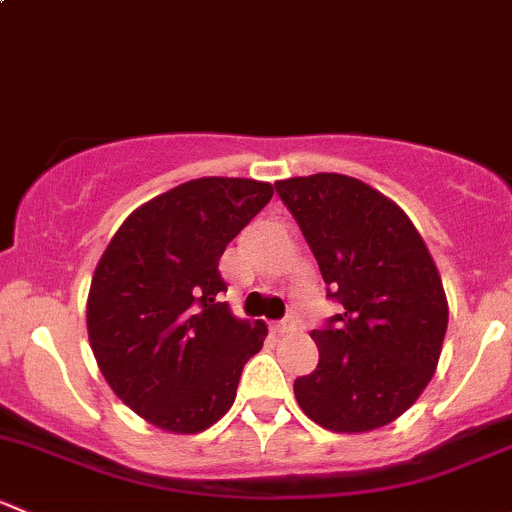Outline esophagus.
<instances>
[{"instance_id":"34e87169","label":"esophagus","mask_w":512,"mask_h":512,"mask_svg":"<svg viewBox=\"0 0 512 512\" xmlns=\"http://www.w3.org/2000/svg\"><path fill=\"white\" fill-rule=\"evenodd\" d=\"M272 329H275L277 334H289V332H294V329H297V322H294L292 317H287V319H282V322L272 324Z\"/></svg>"}]
</instances>
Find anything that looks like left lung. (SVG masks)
<instances>
[{
  "mask_svg": "<svg viewBox=\"0 0 512 512\" xmlns=\"http://www.w3.org/2000/svg\"><path fill=\"white\" fill-rule=\"evenodd\" d=\"M327 297L342 304L312 339L319 364L294 381L322 428L364 433L414 406L436 371L448 302L426 242L379 190L339 173L277 180Z\"/></svg>",
  "mask_w": 512,
  "mask_h": 512,
  "instance_id": "8db88e82",
  "label": "left lung"
}]
</instances>
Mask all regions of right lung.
<instances>
[{"instance_id":"right-lung-1","label":"right lung","mask_w":512,"mask_h":512,"mask_svg":"<svg viewBox=\"0 0 512 512\" xmlns=\"http://www.w3.org/2000/svg\"><path fill=\"white\" fill-rule=\"evenodd\" d=\"M272 198L247 178H198L133 210L98 260L86 324L118 399L170 433H198L230 411L262 322L218 302L227 242Z\"/></svg>"}]
</instances>
